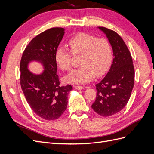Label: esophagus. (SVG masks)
<instances>
[{"label":"esophagus","mask_w":154,"mask_h":154,"mask_svg":"<svg viewBox=\"0 0 154 154\" xmlns=\"http://www.w3.org/2000/svg\"><path fill=\"white\" fill-rule=\"evenodd\" d=\"M74 88H75L76 89H77V90H82V88H83V87H82V86H80V85H76V86H74Z\"/></svg>","instance_id":"obj_1"}]
</instances>
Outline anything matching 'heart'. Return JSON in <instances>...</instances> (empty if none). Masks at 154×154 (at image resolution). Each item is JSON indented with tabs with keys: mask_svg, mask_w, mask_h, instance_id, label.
Here are the masks:
<instances>
[{
	"mask_svg": "<svg viewBox=\"0 0 154 154\" xmlns=\"http://www.w3.org/2000/svg\"><path fill=\"white\" fill-rule=\"evenodd\" d=\"M73 54H82L80 67L74 70L65 78L70 84H83L92 80L95 76H103L108 71L112 59V52L109 40L87 32H79L68 42ZM57 66L62 71L71 69V54L59 47L54 53Z\"/></svg>",
	"mask_w": 154,
	"mask_h": 154,
	"instance_id": "b5f03b06",
	"label": "heart"
}]
</instances>
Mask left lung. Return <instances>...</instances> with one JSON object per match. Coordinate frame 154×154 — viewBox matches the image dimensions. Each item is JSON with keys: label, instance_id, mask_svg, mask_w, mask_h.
<instances>
[{"label": "left lung", "instance_id": "obj_1", "mask_svg": "<svg viewBox=\"0 0 154 154\" xmlns=\"http://www.w3.org/2000/svg\"><path fill=\"white\" fill-rule=\"evenodd\" d=\"M106 35L113 51L109 71L96 85V97L92 108L101 116L119 112L127 104L134 84V68L130 51L118 33L104 27H97Z\"/></svg>", "mask_w": 154, "mask_h": 154}]
</instances>
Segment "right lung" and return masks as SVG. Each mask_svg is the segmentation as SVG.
<instances>
[{
  "instance_id": "obj_1",
  "label": "right lung",
  "mask_w": 154,
  "mask_h": 154,
  "mask_svg": "<svg viewBox=\"0 0 154 154\" xmlns=\"http://www.w3.org/2000/svg\"><path fill=\"white\" fill-rule=\"evenodd\" d=\"M65 34V29L53 27L37 35L26 48L20 61V85L31 109L45 120L59 118L67 109L71 85L60 86L55 51ZM36 61L44 71L35 74L29 65Z\"/></svg>"
}]
</instances>
